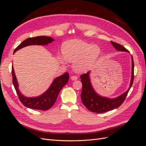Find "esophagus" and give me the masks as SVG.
I'll return each instance as SVG.
<instances>
[{"label":"esophagus","mask_w":146,"mask_h":146,"mask_svg":"<svg viewBox=\"0 0 146 146\" xmlns=\"http://www.w3.org/2000/svg\"><path fill=\"white\" fill-rule=\"evenodd\" d=\"M70 78H71L72 80H76L78 79V77L77 76H72Z\"/></svg>","instance_id":"1"}]
</instances>
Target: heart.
Returning a JSON list of instances; mask_svg holds the SVG:
<instances>
[{"label":"heart","instance_id":"heart-1","mask_svg":"<svg viewBox=\"0 0 146 146\" xmlns=\"http://www.w3.org/2000/svg\"><path fill=\"white\" fill-rule=\"evenodd\" d=\"M64 58L74 62L72 68L78 73L85 72L92 68L100 56L99 46L79 39L65 42L63 45Z\"/></svg>","mask_w":146,"mask_h":146}]
</instances>
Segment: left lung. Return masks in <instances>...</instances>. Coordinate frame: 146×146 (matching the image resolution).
I'll list each match as a JSON object with an SVG mask.
<instances>
[{
    "instance_id": "1",
    "label": "left lung",
    "mask_w": 146,
    "mask_h": 146,
    "mask_svg": "<svg viewBox=\"0 0 146 146\" xmlns=\"http://www.w3.org/2000/svg\"><path fill=\"white\" fill-rule=\"evenodd\" d=\"M113 47L117 51L129 52L125 47L114 42H111ZM91 71L84 74L80 76L82 83L81 99L83 104L88 110L94 113H102L119 107L124 101L126 96L133 85L134 79V63L131 56V75L129 88L123 94L115 98H109L102 96L97 93L92 87L90 79Z\"/></svg>"
}]
</instances>
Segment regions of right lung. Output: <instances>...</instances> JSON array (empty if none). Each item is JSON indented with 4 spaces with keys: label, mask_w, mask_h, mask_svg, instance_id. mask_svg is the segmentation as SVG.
<instances>
[{
    "label": "right lung",
    "mask_w": 146,
    "mask_h": 146,
    "mask_svg": "<svg viewBox=\"0 0 146 146\" xmlns=\"http://www.w3.org/2000/svg\"><path fill=\"white\" fill-rule=\"evenodd\" d=\"M54 41V39H53L52 38L45 36L29 38L25 39L23 42H21L15 48L14 54L16 51L26 46L32 45L45 46L47 45L48 44ZM11 72L13 85L15 86L21 103L25 106V107L29 108L44 110V111L50 109L54 105L60 91L63 88V86L66 85V84L68 82L69 78V74L68 72H66L63 75H61V76L55 78L51 83L50 87L43 94L37 97L29 98V97H26L24 96L20 92L19 90L18 82L17 80L14 68H13V66Z\"/></svg>",
    "instance_id": "1"
}]
</instances>
